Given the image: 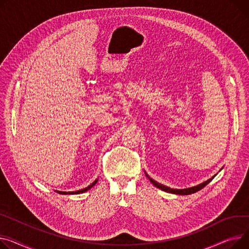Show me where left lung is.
I'll list each match as a JSON object with an SVG mask.
<instances>
[{
  "label": "left lung",
  "instance_id": "1",
  "mask_svg": "<svg viewBox=\"0 0 249 249\" xmlns=\"http://www.w3.org/2000/svg\"><path fill=\"white\" fill-rule=\"evenodd\" d=\"M146 176L149 178V180L152 182V184L155 185L157 188H159V189H161V190H163L165 192H169V193H173V194H179V195H189V194H192V193H195L197 191H199L200 189L205 187L209 183V182L215 177V175H214L213 177H211L207 181L203 182V183H201L199 185L193 186V187H189V188H185V189H173V188H170V187H167V186H165V185H162V184L158 183V182H156L155 180H153L152 178L149 177L147 174H146Z\"/></svg>",
  "mask_w": 249,
  "mask_h": 249
}]
</instances>
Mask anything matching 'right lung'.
Wrapping results in <instances>:
<instances>
[{"label":"right lung","instance_id":"1","mask_svg":"<svg viewBox=\"0 0 249 249\" xmlns=\"http://www.w3.org/2000/svg\"><path fill=\"white\" fill-rule=\"evenodd\" d=\"M97 181H98V179H96L92 184H90L88 187H86V188H84V189H81V190H77V191H72V192H65V191H59V190H56V192H58L59 194H79V193H83V192H85V191H87V190H89V189H91L96 183H97Z\"/></svg>","mask_w":249,"mask_h":249}]
</instances>
